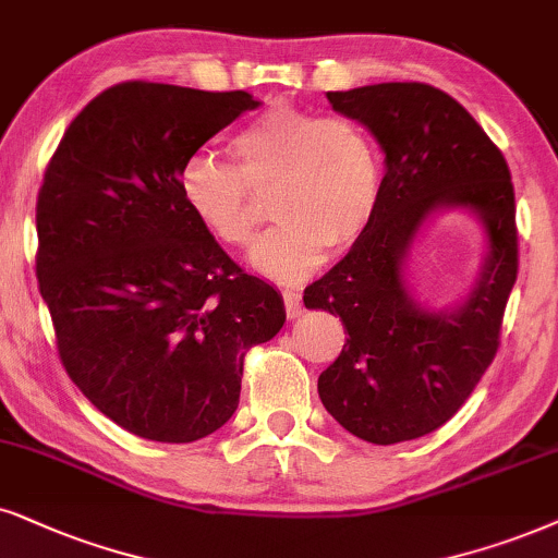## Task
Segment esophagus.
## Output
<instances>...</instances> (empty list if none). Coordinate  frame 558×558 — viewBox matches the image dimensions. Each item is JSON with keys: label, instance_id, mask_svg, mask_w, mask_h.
Here are the masks:
<instances>
[{"label": "esophagus", "instance_id": "1", "mask_svg": "<svg viewBox=\"0 0 558 558\" xmlns=\"http://www.w3.org/2000/svg\"><path fill=\"white\" fill-rule=\"evenodd\" d=\"M283 303H286L288 319H295V316H301L303 303H301V293L299 291H283Z\"/></svg>", "mask_w": 558, "mask_h": 558}]
</instances>
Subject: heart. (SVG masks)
<instances>
[{
	"label": "heart",
	"mask_w": 558,
	"mask_h": 558,
	"mask_svg": "<svg viewBox=\"0 0 558 558\" xmlns=\"http://www.w3.org/2000/svg\"><path fill=\"white\" fill-rule=\"evenodd\" d=\"M229 151L234 167L214 157L185 161L182 201L216 242L252 250L263 223L255 195L272 193L278 229L255 252L267 278H306L327 250L348 252L376 216L380 151L352 118L272 102L231 136Z\"/></svg>",
	"instance_id": "1"
}]
</instances>
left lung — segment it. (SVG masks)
I'll return each mask as SVG.
<instances>
[{"label": "left lung", "mask_w": 558, "mask_h": 558, "mask_svg": "<svg viewBox=\"0 0 558 558\" xmlns=\"http://www.w3.org/2000/svg\"><path fill=\"white\" fill-rule=\"evenodd\" d=\"M327 100L378 138L386 174L371 227L303 291L306 308L337 314L348 329L319 397L348 433L393 446L446 425L495 361L518 280L510 167L469 110L429 84L384 82ZM448 205L483 218L490 255L461 310L429 315L405 291L400 263L421 221Z\"/></svg>", "instance_id": "left-lung-1"}]
</instances>
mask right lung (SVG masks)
Returning a JSON list of instances; mask_svg holds the SVG:
<instances>
[{"mask_svg": "<svg viewBox=\"0 0 558 558\" xmlns=\"http://www.w3.org/2000/svg\"><path fill=\"white\" fill-rule=\"evenodd\" d=\"M252 95L121 82L48 161L35 275L69 378L105 417L193 442L236 412L244 357L286 322L283 299L197 223L180 172Z\"/></svg>", "mask_w": 558, "mask_h": 558, "instance_id": "obj_1", "label": "right lung"}]
</instances>
